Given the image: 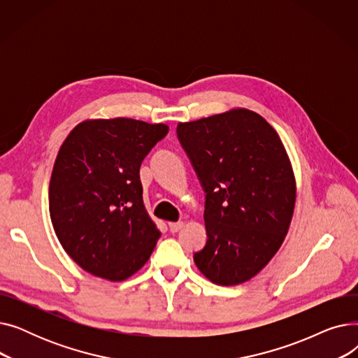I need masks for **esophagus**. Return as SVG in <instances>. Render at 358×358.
<instances>
[{"mask_svg": "<svg viewBox=\"0 0 358 358\" xmlns=\"http://www.w3.org/2000/svg\"><path fill=\"white\" fill-rule=\"evenodd\" d=\"M168 227H169V231L174 234V232H178L184 227V222H169Z\"/></svg>", "mask_w": 358, "mask_h": 358, "instance_id": "obj_1", "label": "esophagus"}]
</instances>
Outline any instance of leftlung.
<instances>
[{"mask_svg": "<svg viewBox=\"0 0 358 358\" xmlns=\"http://www.w3.org/2000/svg\"><path fill=\"white\" fill-rule=\"evenodd\" d=\"M177 135L206 192L208 242L196 266L215 285L245 283L290 228L296 177L287 150L264 117L241 107L180 122Z\"/></svg>", "mask_w": 358, "mask_h": 358, "instance_id": "obj_1", "label": "left lung"}]
</instances>
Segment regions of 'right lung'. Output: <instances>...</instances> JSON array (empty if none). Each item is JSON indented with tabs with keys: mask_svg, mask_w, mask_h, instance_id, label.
Masks as SVG:
<instances>
[{
	"mask_svg": "<svg viewBox=\"0 0 358 358\" xmlns=\"http://www.w3.org/2000/svg\"><path fill=\"white\" fill-rule=\"evenodd\" d=\"M168 124L88 119L56 155L49 213L65 252L87 273L123 281L139 271L161 236L143 204L139 168Z\"/></svg>",
	"mask_w": 358,
	"mask_h": 358,
	"instance_id": "add662e5",
	"label": "right lung"
}]
</instances>
